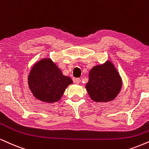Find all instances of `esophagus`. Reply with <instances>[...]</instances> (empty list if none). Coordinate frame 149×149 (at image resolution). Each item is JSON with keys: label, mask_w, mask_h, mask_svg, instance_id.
Wrapping results in <instances>:
<instances>
[{"label": "esophagus", "mask_w": 149, "mask_h": 149, "mask_svg": "<svg viewBox=\"0 0 149 149\" xmlns=\"http://www.w3.org/2000/svg\"><path fill=\"white\" fill-rule=\"evenodd\" d=\"M73 82H74L75 83H76V84H79V83H80V78L73 79Z\"/></svg>", "instance_id": "obj_1"}]
</instances>
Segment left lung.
Listing matches in <instances>:
<instances>
[{"instance_id": "left-lung-1", "label": "left lung", "mask_w": 149, "mask_h": 149, "mask_svg": "<svg viewBox=\"0 0 149 149\" xmlns=\"http://www.w3.org/2000/svg\"><path fill=\"white\" fill-rule=\"evenodd\" d=\"M122 86V80L113 63L107 61L94 66L88 73L85 88L92 100L108 102L116 98Z\"/></svg>"}]
</instances>
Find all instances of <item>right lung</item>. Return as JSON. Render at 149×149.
Returning a JSON list of instances; mask_svg holds the SVG:
<instances>
[{
  "instance_id": "1",
  "label": "right lung",
  "mask_w": 149,
  "mask_h": 149,
  "mask_svg": "<svg viewBox=\"0 0 149 149\" xmlns=\"http://www.w3.org/2000/svg\"><path fill=\"white\" fill-rule=\"evenodd\" d=\"M28 86L33 95L43 102H56L61 99L65 89L73 81L64 76L50 58L36 62L28 76Z\"/></svg>"
}]
</instances>
